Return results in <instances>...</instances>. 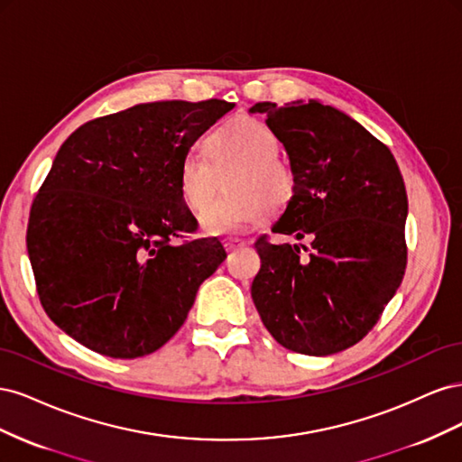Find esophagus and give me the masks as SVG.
I'll use <instances>...</instances> for the list:
<instances>
[{
  "mask_svg": "<svg viewBox=\"0 0 462 462\" xmlns=\"http://www.w3.org/2000/svg\"><path fill=\"white\" fill-rule=\"evenodd\" d=\"M226 250L227 253H233V250H236V248H243V246H246V241H241V239H227L226 243Z\"/></svg>",
  "mask_w": 462,
  "mask_h": 462,
  "instance_id": "esophagus-1",
  "label": "esophagus"
}]
</instances>
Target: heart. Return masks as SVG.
<instances>
[{"label": "heart", "instance_id": "heart-1", "mask_svg": "<svg viewBox=\"0 0 462 462\" xmlns=\"http://www.w3.org/2000/svg\"><path fill=\"white\" fill-rule=\"evenodd\" d=\"M206 153L189 150L179 165L180 197L197 214L214 204L227 177L229 197L202 217L209 235L241 233L295 194V171L277 156L279 138L268 125L241 117L208 136Z\"/></svg>", "mask_w": 462, "mask_h": 462}]
</instances>
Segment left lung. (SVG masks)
Wrapping results in <instances>:
<instances>
[{
  "label": "left lung",
  "instance_id": "1",
  "mask_svg": "<svg viewBox=\"0 0 462 462\" xmlns=\"http://www.w3.org/2000/svg\"><path fill=\"white\" fill-rule=\"evenodd\" d=\"M283 143L295 194L272 231L310 236L254 243L262 268L253 300L272 337L289 351L328 356L377 324L407 268V190L389 148L343 111L316 100L250 107Z\"/></svg>",
  "mask_w": 462,
  "mask_h": 462
}]
</instances>
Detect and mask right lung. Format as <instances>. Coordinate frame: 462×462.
Returning <instances> with one entry per match:
<instances>
[{
    "label": "right lung",
    "instance_id": "obj_1",
    "mask_svg": "<svg viewBox=\"0 0 462 462\" xmlns=\"http://www.w3.org/2000/svg\"><path fill=\"white\" fill-rule=\"evenodd\" d=\"M233 107L216 97L138 104L85 123L61 144L32 202L26 250L40 302L69 337L138 358L185 324L227 253L217 239L175 243L199 227L179 165Z\"/></svg>",
    "mask_w": 462,
    "mask_h": 462
}]
</instances>
